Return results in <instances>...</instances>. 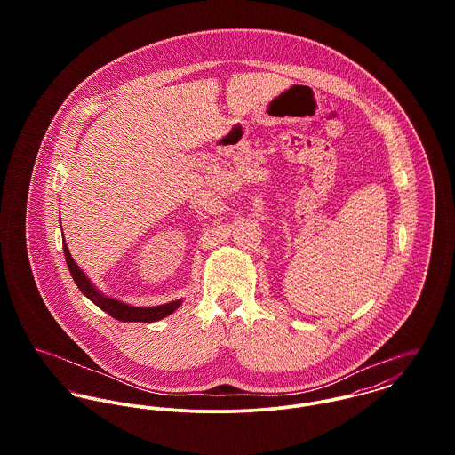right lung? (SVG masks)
Returning a JSON list of instances; mask_svg holds the SVG:
<instances>
[{
	"instance_id": "1",
	"label": "right lung",
	"mask_w": 455,
	"mask_h": 455,
	"mask_svg": "<svg viewBox=\"0 0 455 455\" xmlns=\"http://www.w3.org/2000/svg\"><path fill=\"white\" fill-rule=\"evenodd\" d=\"M63 251H65L68 269H69L76 287L82 291V294L85 298H89L103 312H107L108 315H112L114 319H117L121 323H156V321H161V319L168 317L170 314H173L182 305V299H177V301H170V303H164V305L145 308V307H131L128 303H123L116 298H108V296L101 294L92 285V282L85 276V273L78 267V264L73 260L68 247H66L65 240H63Z\"/></svg>"
}]
</instances>
